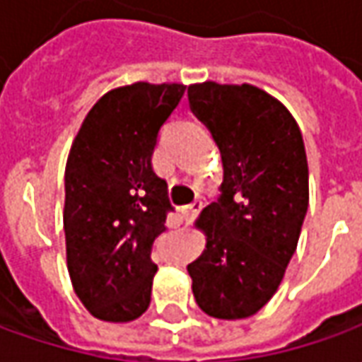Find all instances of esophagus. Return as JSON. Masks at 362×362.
<instances>
[{"instance_id":"esophagus-1","label":"esophagus","mask_w":362,"mask_h":362,"mask_svg":"<svg viewBox=\"0 0 362 362\" xmlns=\"http://www.w3.org/2000/svg\"><path fill=\"white\" fill-rule=\"evenodd\" d=\"M201 209H203V201H195L191 205L181 206V214L185 216V221H193L197 214L201 213Z\"/></svg>"}]
</instances>
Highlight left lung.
I'll use <instances>...</instances> for the list:
<instances>
[{
  "label": "left lung",
  "mask_w": 362,
  "mask_h": 362,
  "mask_svg": "<svg viewBox=\"0 0 362 362\" xmlns=\"http://www.w3.org/2000/svg\"><path fill=\"white\" fill-rule=\"evenodd\" d=\"M189 106L221 149L224 179L197 226L206 248L187 266L197 305L216 319H244L276 293L310 203L300 126L252 84H193Z\"/></svg>",
  "instance_id": "left-lung-1"
}]
</instances>
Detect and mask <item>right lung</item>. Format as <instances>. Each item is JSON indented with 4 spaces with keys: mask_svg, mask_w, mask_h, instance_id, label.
I'll return each instance as SVG.
<instances>
[{
    "mask_svg": "<svg viewBox=\"0 0 362 362\" xmlns=\"http://www.w3.org/2000/svg\"><path fill=\"white\" fill-rule=\"evenodd\" d=\"M183 94V84L114 88L72 141L64 169L66 266L78 300L102 321H134L149 308L157 272L151 246L173 211L151 156Z\"/></svg>",
    "mask_w": 362,
    "mask_h": 362,
    "instance_id": "1",
    "label": "right lung"
}]
</instances>
